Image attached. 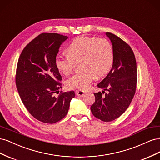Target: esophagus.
Returning a JSON list of instances; mask_svg holds the SVG:
<instances>
[{
	"instance_id": "obj_1",
	"label": "esophagus",
	"mask_w": 160,
	"mask_h": 160,
	"mask_svg": "<svg viewBox=\"0 0 160 160\" xmlns=\"http://www.w3.org/2000/svg\"><path fill=\"white\" fill-rule=\"evenodd\" d=\"M76 94H77V95H79V96L83 97V96H85V93L84 91H83L79 90V91H76Z\"/></svg>"
}]
</instances>
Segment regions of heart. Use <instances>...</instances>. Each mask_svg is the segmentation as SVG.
<instances>
[{
	"mask_svg": "<svg viewBox=\"0 0 160 160\" xmlns=\"http://www.w3.org/2000/svg\"><path fill=\"white\" fill-rule=\"evenodd\" d=\"M68 55H57L55 59L57 69L64 75H69L75 62H79L81 70L67 81L71 89L85 91L89 88L93 79L104 77L110 71L113 62V51L110 42L105 38L79 37L67 48Z\"/></svg>",
	"mask_w": 160,
	"mask_h": 160,
	"instance_id": "b5f03b06",
	"label": "heart"
}]
</instances>
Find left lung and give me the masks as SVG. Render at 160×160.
Returning <instances> with one entry per match:
<instances>
[{
    "instance_id": "left-lung-1",
    "label": "left lung",
    "mask_w": 160,
    "mask_h": 160,
    "mask_svg": "<svg viewBox=\"0 0 160 160\" xmlns=\"http://www.w3.org/2000/svg\"><path fill=\"white\" fill-rule=\"evenodd\" d=\"M113 51L112 68L98 84L108 92L94 93L95 101L91 111L95 118L109 122L118 118L126 110L133 98L137 83V65L134 53L126 42L113 34L105 32Z\"/></svg>"
}]
</instances>
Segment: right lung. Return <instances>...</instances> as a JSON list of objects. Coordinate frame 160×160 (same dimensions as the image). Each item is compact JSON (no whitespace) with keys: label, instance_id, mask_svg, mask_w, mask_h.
Listing matches in <instances>:
<instances>
[{"label":"right lung","instance_id":"1","mask_svg":"<svg viewBox=\"0 0 160 160\" xmlns=\"http://www.w3.org/2000/svg\"><path fill=\"white\" fill-rule=\"evenodd\" d=\"M67 36L42 33L25 47L18 61L17 88L24 105L34 118L54 123L68 113L75 92H59L62 77L55 65L61 45Z\"/></svg>","mask_w":160,"mask_h":160}]
</instances>
